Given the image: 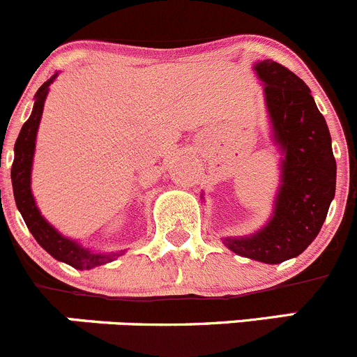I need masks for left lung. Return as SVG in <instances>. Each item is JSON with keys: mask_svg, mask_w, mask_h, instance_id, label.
Masks as SVG:
<instances>
[{"mask_svg": "<svg viewBox=\"0 0 357 357\" xmlns=\"http://www.w3.org/2000/svg\"><path fill=\"white\" fill-rule=\"evenodd\" d=\"M253 69L264 83L273 140L283 154L281 183L273 217L260 231L222 241L246 259L281 264L298 257L319 234L335 197L337 163L309 86L274 60L257 62Z\"/></svg>", "mask_w": 357, "mask_h": 357, "instance_id": "obj_1", "label": "left lung"}]
</instances>
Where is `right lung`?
<instances>
[{"label": "right lung", "instance_id": "1", "mask_svg": "<svg viewBox=\"0 0 357 357\" xmlns=\"http://www.w3.org/2000/svg\"><path fill=\"white\" fill-rule=\"evenodd\" d=\"M57 74L59 73H55L50 79L45 81L40 86V90L36 91L33 112H31L29 119L24 123L22 130H20L19 137H17L15 147H13L15 158H13L12 165L13 197H15L17 208H19L27 229L34 236V239L40 243L41 248L47 250L54 259L60 260V262L69 264L74 269H93V267L104 266V264H109L118 259V257L125 255L126 250L98 253L91 252L90 248H83L79 243L66 238V236L60 234L54 225L48 224L47 218L38 210L36 201H34L33 192H31V170H33V158L34 149H36L38 126H40L41 114H43V105L45 100H47L48 88L55 81Z\"/></svg>", "mask_w": 357, "mask_h": 357}]
</instances>
